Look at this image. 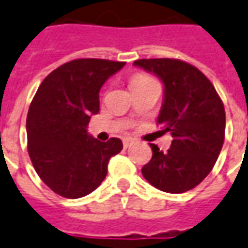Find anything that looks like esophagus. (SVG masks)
I'll use <instances>...</instances> for the list:
<instances>
[{"label": "esophagus", "instance_id": "obj_1", "mask_svg": "<svg viewBox=\"0 0 248 248\" xmlns=\"http://www.w3.org/2000/svg\"><path fill=\"white\" fill-rule=\"evenodd\" d=\"M123 144H124V148H129V147L134 144V140L132 139H124Z\"/></svg>", "mask_w": 248, "mask_h": 248}]
</instances>
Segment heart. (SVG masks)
Segmentation results:
<instances>
[{
  "instance_id": "1",
  "label": "heart",
  "mask_w": 248,
  "mask_h": 248,
  "mask_svg": "<svg viewBox=\"0 0 248 248\" xmlns=\"http://www.w3.org/2000/svg\"><path fill=\"white\" fill-rule=\"evenodd\" d=\"M147 79H151V78H150V77H147V75H136V77H135L134 79H132V82H131V85H132V83H136V82H141V81H147Z\"/></svg>"
}]
</instances>
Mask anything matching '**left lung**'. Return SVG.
Segmentation results:
<instances>
[{
	"mask_svg": "<svg viewBox=\"0 0 248 248\" xmlns=\"http://www.w3.org/2000/svg\"><path fill=\"white\" fill-rule=\"evenodd\" d=\"M134 64L163 82L158 124L173 136L166 153L151 144L153 158L141 174L162 192H187L202 182L217 160L224 143V105L211 81L189 63L162 58Z\"/></svg>",
	"mask_w": 248,
	"mask_h": 248,
	"instance_id": "left-lung-1",
	"label": "left lung"
}]
</instances>
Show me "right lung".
Returning <instances> with one entry per match:
<instances>
[{
    "mask_svg": "<svg viewBox=\"0 0 248 248\" xmlns=\"http://www.w3.org/2000/svg\"><path fill=\"white\" fill-rule=\"evenodd\" d=\"M124 62L75 59L48 74L27 116L28 154L36 173L52 192L79 199L101 185L108 162L123 150L117 138L100 141L88 134L100 110V90Z\"/></svg>",
    "mask_w": 248,
    "mask_h": 248,
    "instance_id": "1",
    "label": "right lung"
}]
</instances>
